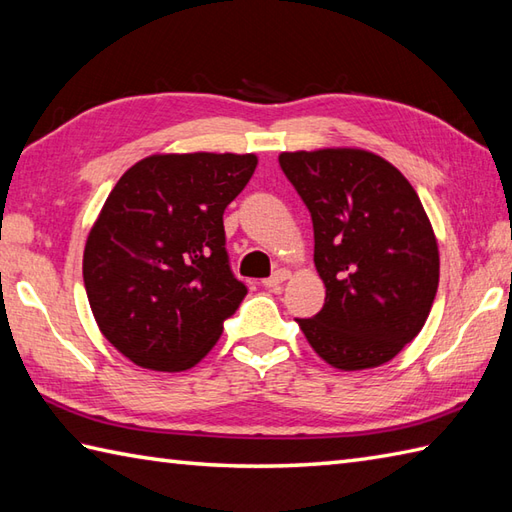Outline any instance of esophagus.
Returning <instances> with one entry per match:
<instances>
[{
  "mask_svg": "<svg viewBox=\"0 0 512 512\" xmlns=\"http://www.w3.org/2000/svg\"><path fill=\"white\" fill-rule=\"evenodd\" d=\"M288 277H290L288 270H286V268H279V270H275L273 275L266 277V279L262 281V284H264L266 288H270V290H277L281 284H284V281H286Z\"/></svg>",
  "mask_w": 512,
  "mask_h": 512,
  "instance_id": "obj_1",
  "label": "esophagus"
}]
</instances>
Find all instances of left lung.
Listing matches in <instances>:
<instances>
[{
	"instance_id": "1",
	"label": "left lung",
	"mask_w": 512,
	"mask_h": 512,
	"mask_svg": "<svg viewBox=\"0 0 512 512\" xmlns=\"http://www.w3.org/2000/svg\"><path fill=\"white\" fill-rule=\"evenodd\" d=\"M281 171L308 206L325 303L297 319L336 369L378 367L416 339L438 292L436 235L402 173L363 149L286 151Z\"/></svg>"
}]
</instances>
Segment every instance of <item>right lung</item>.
Segmentation results:
<instances>
[{
	"label": "right lung",
	"instance_id": "right-lung-1",
	"mask_svg": "<svg viewBox=\"0 0 512 512\" xmlns=\"http://www.w3.org/2000/svg\"><path fill=\"white\" fill-rule=\"evenodd\" d=\"M253 154H162L136 162L107 195L83 253L103 336L140 367L180 372L220 339L248 288L228 262L224 209Z\"/></svg>",
	"mask_w": 512,
	"mask_h": 512
}]
</instances>
